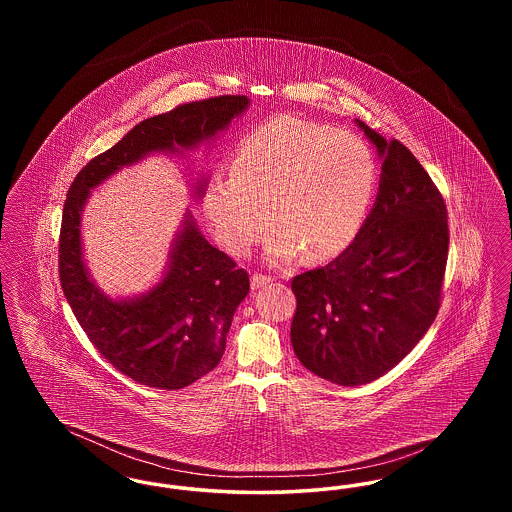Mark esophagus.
Returning <instances> with one entry per match:
<instances>
[{
	"label": "esophagus",
	"instance_id": "1",
	"mask_svg": "<svg viewBox=\"0 0 512 512\" xmlns=\"http://www.w3.org/2000/svg\"><path fill=\"white\" fill-rule=\"evenodd\" d=\"M274 278L272 276H267V274H261V272H255L253 276H251V288L253 290H259V288H265L267 284H270Z\"/></svg>",
	"mask_w": 512,
	"mask_h": 512
}]
</instances>
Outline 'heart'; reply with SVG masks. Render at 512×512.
Wrapping results in <instances>:
<instances>
[{"mask_svg":"<svg viewBox=\"0 0 512 512\" xmlns=\"http://www.w3.org/2000/svg\"><path fill=\"white\" fill-rule=\"evenodd\" d=\"M376 161L347 132L293 115L270 117L236 147L230 176L219 174L203 195V211L219 244L245 255L268 226L267 257L288 263L305 249L330 259L355 240L376 192Z\"/></svg>","mask_w":512,"mask_h":512,"instance_id":"heart-1","label":"heart"}]
</instances>
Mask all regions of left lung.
I'll list each match as a JSON object with an SVG mask.
<instances>
[{"instance_id":"obj_1","label":"left lung","mask_w":512,"mask_h":512,"mask_svg":"<svg viewBox=\"0 0 512 512\" xmlns=\"http://www.w3.org/2000/svg\"><path fill=\"white\" fill-rule=\"evenodd\" d=\"M384 157L376 203L326 267L292 280V345L301 365L340 386L368 384L403 361L441 305L447 207L399 140L357 121Z\"/></svg>"}]
</instances>
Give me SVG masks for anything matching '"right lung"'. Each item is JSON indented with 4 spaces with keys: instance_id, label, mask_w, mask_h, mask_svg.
I'll use <instances>...</instances> for the list:
<instances>
[{
    "instance_id": "right-lung-1",
    "label": "right lung",
    "mask_w": 512,
    "mask_h": 512,
    "mask_svg": "<svg viewBox=\"0 0 512 512\" xmlns=\"http://www.w3.org/2000/svg\"><path fill=\"white\" fill-rule=\"evenodd\" d=\"M249 99L217 96L174 107L136 124L121 142L94 157L69 188L59 234V280L88 340L134 382L180 390L219 365L249 274L209 244L188 215L172 245L165 278L146 295L113 301L90 280L80 245V213L90 190L151 151L195 147L242 115Z\"/></svg>"
}]
</instances>
